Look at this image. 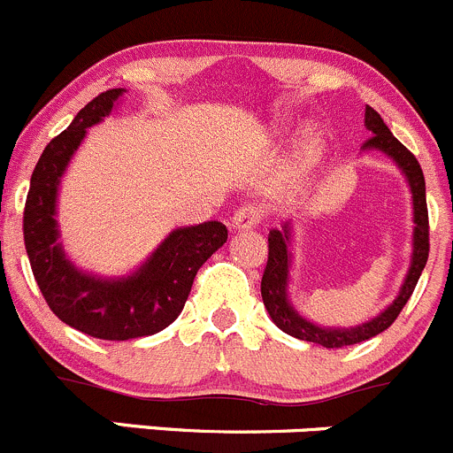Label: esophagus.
I'll return each instance as SVG.
<instances>
[{
  "mask_svg": "<svg viewBox=\"0 0 453 453\" xmlns=\"http://www.w3.org/2000/svg\"><path fill=\"white\" fill-rule=\"evenodd\" d=\"M264 211L259 207H240L231 218V226L235 231H249V228H255L262 222Z\"/></svg>",
  "mask_w": 453,
  "mask_h": 453,
  "instance_id": "esophagus-1",
  "label": "esophagus"
}]
</instances>
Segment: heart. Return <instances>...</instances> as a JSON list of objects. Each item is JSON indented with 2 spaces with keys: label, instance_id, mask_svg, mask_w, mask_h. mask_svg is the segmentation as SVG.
<instances>
[{
  "label": "heart",
  "instance_id": "b5f03b06",
  "mask_svg": "<svg viewBox=\"0 0 453 453\" xmlns=\"http://www.w3.org/2000/svg\"><path fill=\"white\" fill-rule=\"evenodd\" d=\"M321 154H324V136H321L319 132L306 134L303 141L299 142V150H297L299 160H302L303 165H308L312 163V160L319 158Z\"/></svg>",
  "mask_w": 453,
  "mask_h": 453
}]
</instances>
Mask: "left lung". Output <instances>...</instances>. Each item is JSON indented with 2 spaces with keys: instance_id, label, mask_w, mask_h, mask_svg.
<instances>
[{
  "instance_id": "obj_1",
  "label": "left lung",
  "mask_w": 453,
  "mask_h": 453,
  "mask_svg": "<svg viewBox=\"0 0 453 453\" xmlns=\"http://www.w3.org/2000/svg\"><path fill=\"white\" fill-rule=\"evenodd\" d=\"M365 127L372 132V138L364 142V151H380L388 156L401 173L405 176L407 187L411 194V209H414V233H411V259L407 275L403 280L398 295L388 308L379 312L372 319L364 321V324L348 326H317L311 319L302 315L297 308L290 303L288 297V284H290V266H293V253H290V242H293V222L286 220L281 228H273L268 233V262L262 275V299L266 306L268 315L275 321L280 330L286 334L302 342L319 343L324 348H343L355 346V343L368 342V339L377 337V334L388 330L403 311L407 299L411 297L418 281L420 273H423L425 264H427L429 255V220H427V200H425V176L420 169L418 160L414 158L405 145L392 136L388 125L374 111L372 107H365Z\"/></svg>"
}]
</instances>
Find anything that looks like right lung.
Instances as JSON below:
<instances>
[{
	"mask_svg": "<svg viewBox=\"0 0 453 453\" xmlns=\"http://www.w3.org/2000/svg\"><path fill=\"white\" fill-rule=\"evenodd\" d=\"M125 92L116 88L98 94L68 129L48 142L30 178L24 209L26 253L50 311L64 324L105 342L147 337L173 324L185 308L198 268L228 235L218 220L178 226L141 266L119 277L83 271L68 257L57 222L61 180L88 129L105 120Z\"/></svg>",
	"mask_w": 453,
	"mask_h": 453,
	"instance_id": "1",
	"label": "right lung"
}]
</instances>
